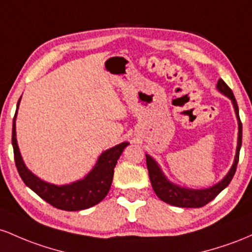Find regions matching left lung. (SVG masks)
<instances>
[{
    "instance_id": "left-lung-1",
    "label": "left lung",
    "mask_w": 252,
    "mask_h": 252,
    "mask_svg": "<svg viewBox=\"0 0 252 252\" xmlns=\"http://www.w3.org/2000/svg\"><path fill=\"white\" fill-rule=\"evenodd\" d=\"M217 89L221 93L222 95L227 96L233 104L234 113H236L237 121H238V139H237V150H236V156H234V160L231 169L228 170L227 174L221 181L212 186L210 188H203V189H190L181 187V186L176 185V183L171 182L168 177L165 176L162 169H160L159 164L156 162L150 155L146 154V165H148L149 176L150 181H151V186L154 188L155 193L160 200L164 202L169 203L171 206H176V207H186V208H199L202 206L207 205L208 202L212 201L214 197L221 190L230 185L231 180L233 179L234 172H236L237 164H238L239 159V151L240 146H242V123L239 119V109L238 104H237L236 98L232 90L228 88L227 84L222 80H219L217 83Z\"/></svg>"
}]
</instances>
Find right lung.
I'll return each instance as SVG.
<instances>
[{
    "mask_svg": "<svg viewBox=\"0 0 252 252\" xmlns=\"http://www.w3.org/2000/svg\"><path fill=\"white\" fill-rule=\"evenodd\" d=\"M20 101H21V97L19 98L15 115H14L12 144L16 168H18L20 177L24 181L25 185L32 189L35 194H38L42 200L52 205L53 207L63 211H82L93 207L102 201L111 189L114 168L117 165L119 157L121 156L124 149L129 143L124 141V143L118 144V145L103 151L98 156L92 170L83 179L75 181L69 185H52V183L39 179L36 175L33 174L26 166L21 154H20L18 140H16L15 124Z\"/></svg>",
    "mask_w": 252,
    "mask_h": 252,
    "instance_id": "1",
    "label": "right lung"
}]
</instances>
